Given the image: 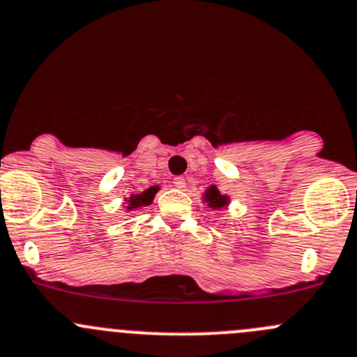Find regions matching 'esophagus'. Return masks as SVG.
Returning a JSON list of instances; mask_svg holds the SVG:
<instances>
[{
  "mask_svg": "<svg viewBox=\"0 0 357 357\" xmlns=\"http://www.w3.org/2000/svg\"><path fill=\"white\" fill-rule=\"evenodd\" d=\"M172 185H174V188L183 190L186 186V181H185V178H183V176H176V178L172 179Z\"/></svg>",
  "mask_w": 357,
  "mask_h": 357,
  "instance_id": "obj_1",
  "label": "esophagus"
}]
</instances>
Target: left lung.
Returning <instances> with one entry per match:
<instances>
[{
    "label": "left lung",
    "instance_id": "obj_1",
    "mask_svg": "<svg viewBox=\"0 0 357 357\" xmlns=\"http://www.w3.org/2000/svg\"><path fill=\"white\" fill-rule=\"evenodd\" d=\"M204 199H206L207 206L213 207V209H220V207H225V206H227V202H228V197L221 195V193L218 192L216 186H211V188H207L206 197H204Z\"/></svg>",
    "mask_w": 357,
    "mask_h": 357
}]
</instances>
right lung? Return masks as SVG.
<instances>
[{"label": "right lung", "instance_id": "right-lung-1", "mask_svg": "<svg viewBox=\"0 0 357 357\" xmlns=\"http://www.w3.org/2000/svg\"><path fill=\"white\" fill-rule=\"evenodd\" d=\"M157 190L158 186H153V188H148L146 192L139 193V195H132L129 199V207H127V209H136V207L139 206H148V204H151Z\"/></svg>", "mask_w": 357, "mask_h": 357}]
</instances>
